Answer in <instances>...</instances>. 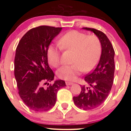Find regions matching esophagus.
I'll use <instances>...</instances> for the list:
<instances>
[{"label":"esophagus","instance_id":"1","mask_svg":"<svg viewBox=\"0 0 131 131\" xmlns=\"http://www.w3.org/2000/svg\"><path fill=\"white\" fill-rule=\"evenodd\" d=\"M73 84V83H72V82H69V81H66V85H70Z\"/></svg>","mask_w":131,"mask_h":131}]
</instances>
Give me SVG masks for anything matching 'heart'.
<instances>
[{
  "instance_id": "heart-1",
  "label": "heart",
  "mask_w": 131,
  "mask_h": 131,
  "mask_svg": "<svg viewBox=\"0 0 131 131\" xmlns=\"http://www.w3.org/2000/svg\"><path fill=\"white\" fill-rule=\"evenodd\" d=\"M58 45L50 44L47 55L48 63L54 67L60 64V51H72L71 65L63 66L57 71V76L65 80L72 81L82 73L91 71L98 62L102 46L100 39L95 35H88L76 30L69 31L58 40Z\"/></svg>"
}]
</instances>
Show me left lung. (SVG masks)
Instances as JSON below:
<instances>
[{"label": "left lung", "mask_w": 131, "mask_h": 131, "mask_svg": "<svg viewBox=\"0 0 131 131\" xmlns=\"http://www.w3.org/2000/svg\"><path fill=\"white\" fill-rule=\"evenodd\" d=\"M94 32L101 41L102 50L96 68L84 79L90 87L81 86L80 94L73 97L77 107L91 110L100 106L107 98L112 87L114 74V50L109 39L103 32L94 28H83Z\"/></svg>", "instance_id": "obj_1"}]
</instances>
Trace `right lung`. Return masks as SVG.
<instances>
[{"instance_id": "obj_1", "label": "right lung", "mask_w": 131, "mask_h": 131, "mask_svg": "<svg viewBox=\"0 0 131 131\" xmlns=\"http://www.w3.org/2000/svg\"><path fill=\"white\" fill-rule=\"evenodd\" d=\"M62 28L40 26L28 31L18 44L14 59V76L19 96L35 112H46L55 105L58 90L65 87L62 80H54L47 52L51 42ZM47 85L48 87L46 86Z\"/></svg>"}]
</instances>
